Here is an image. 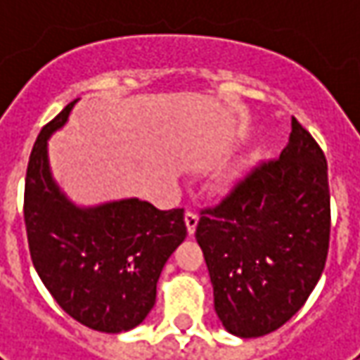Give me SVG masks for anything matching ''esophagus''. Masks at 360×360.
<instances>
[{
  "mask_svg": "<svg viewBox=\"0 0 360 360\" xmlns=\"http://www.w3.org/2000/svg\"><path fill=\"white\" fill-rule=\"evenodd\" d=\"M184 220H186L188 234H194V232H196V226H198V214H196L194 210H188L186 216H184Z\"/></svg>",
  "mask_w": 360,
  "mask_h": 360,
  "instance_id": "esophagus-1",
  "label": "esophagus"
}]
</instances>
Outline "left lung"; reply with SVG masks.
Masks as SVG:
<instances>
[{"instance_id":"1","label":"left lung","mask_w":360,"mask_h":360,"mask_svg":"<svg viewBox=\"0 0 360 360\" xmlns=\"http://www.w3.org/2000/svg\"><path fill=\"white\" fill-rule=\"evenodd\" d=\"M321 146L292 118L281 156L255 166L212 208L196 240L214 286L222 326L242 339L290 321L325 270L330 194Z\"/></svg>"}]
</instances>
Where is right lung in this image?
<instances>
[{
    "label": "right lung",
    "mask_w": 360,
    "mask_h": 360,
    "mask_svg": "<svg viewBox=\"0 0 360 360\" xmlns=\"http://www.w3.org/2000/svg\"><path fill=\"white\" fill-rule=\"evenodd\" d=\"M77 100L48 122L27 162L23 220L35 270L56 302L100 333L138 326L156 302L166 260L186 238L184 208L158 210L128 198L77 208L49 174L48 138Z\"/></svg>",
    "instance_id": "obj_1"
}]
</instances>
